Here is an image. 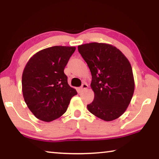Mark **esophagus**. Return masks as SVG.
Masks as SVG:
<instances>
[{"instance_id": "obj_1", "label": "esophagus", "mask_w": 159, "mask_h": 159, "mask_svg": "<svg viewBox=\"0 0 159 159\" xmlns=\"http://www.w3.org/2000/svg\"><path fill=\"white\" fill-rule=\"evenodd\" d=\"M88 88V85L86 84V83H83V84L81 85V87H80V90L81 91H84L85 90H87Z\"/></svg>"}]
</instances>
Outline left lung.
<instances>
[{"mask_svg": "<svg viewBox=\"0 0 159 159\" xmlns=\"http://www.w3.org/2000/svg\"><path fill=\"white\" fill-rule=\"evenodd\" d=\"M92 74L90 87L95 94L88 111L105 121L120 117L130 103L134 80L130 63L117 48L103 43L78 46Z\"/></svg>", "mask_w": 159, "mask_h": 159, "instance_id": "obj_1", "label": "left lung"}]
</instances>
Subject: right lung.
I'll return each mask as SVG.
<instances>
[{"instance_id":"right-lung-1","label":"right lung","mask_w":159,"mask_h":159,"mask_svg":"<svg viewBox=\"0 0 159 159\" xmlns=\"http://www.w3.org/2000/svg\"><path fill=\"white\" fill-rule=\"evenodd\" d=\"M76 47L53 46L36 52L24 69V99L38 119L50 122L66 112L76 89L67 82L64 70Z\"/></svg>"}]
</instances>
